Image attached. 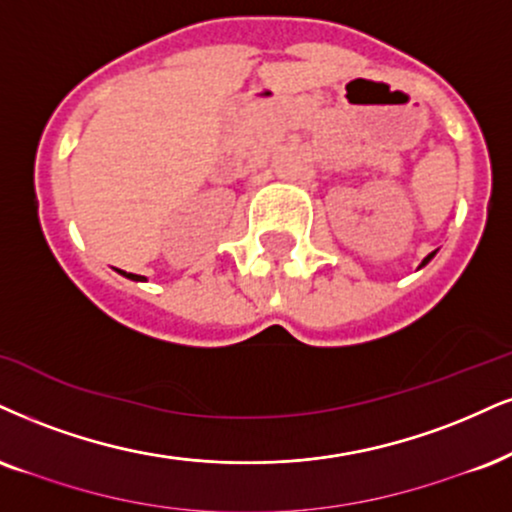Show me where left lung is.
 <instances>
[{"mask_svg": "<svg viewBox=\"0 0 512 512\" xmlns=\"http://www.w3.org/2000/svg\"><path fill=\"white\" fill-rule=\"evenodd\" d=\"M434 254H437V251H432V254H430V256H427V258H425V261H422V263H420V268H422V266H427V263H430V261H432V258H434Z\"/></svg>", "mask_w": 512, "mask_h": 512, "instance_id": "obj_1", "label": "left lung"}]
</instances>
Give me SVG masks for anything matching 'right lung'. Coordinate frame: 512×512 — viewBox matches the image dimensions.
<instances>
[{
	"label": "right lung",
	"mask_w": 512,
	"mask_h": 512,
	"mask_svg": "<svg viewBox=\"0 0 512 512\" xmlns=\"http://www.w3.org/2000/svg\"><path fill=\"white\" fill-rule=\"evenodd\" d=\"M118 273L128 277V280H137V282H140V280H147V277H142V275H135V273H125V270H118Z\"/></svg>",
	"instance_id": "add662e5"
}]
</instances>
